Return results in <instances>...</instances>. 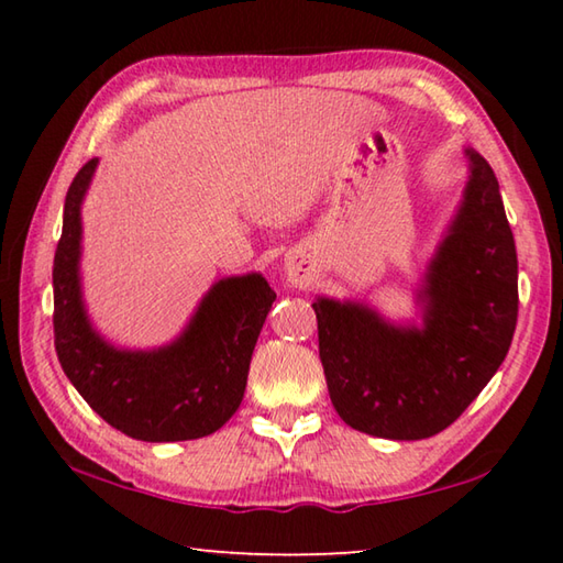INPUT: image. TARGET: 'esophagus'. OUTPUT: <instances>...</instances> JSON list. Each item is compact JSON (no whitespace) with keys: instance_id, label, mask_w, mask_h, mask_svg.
I'll return each mask as SVG.
<instances>
[{"instance_id":"34e87169","label":"esophagus","mask_w":563,"mask_h":563,"mask_svg":"<svg viewBox=\"0 0 563 563\" xmlns=\"http://www.w3.org/2000/svg\"><path fill=\"white\" fill-rule=\"evenodd\" d=\"M288 278L295 283V285H302L305 283V268L300 261H290L288 263Z\"/></svg>"}]
</instances>
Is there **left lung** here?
I'll return each instance as SVG.
<instances>
[{"mask_svg":"<svg viewBox=\"0 0 563 563\" xmlns=\"http://www.w3.org/2000/svg\"><path fill=\"white\" fill-rule=\"evenodd\" d=\"M466 158L464 201L419 290L422 328L393 325L362 302H312L328 393L352 430L427 440L507 357L519 312L517 245L492 166L470 148Z\"/></svg>","mask_w":563,"mask_h":563,"instance_id":"8db88e82","label":"left lung"}]
</instances>
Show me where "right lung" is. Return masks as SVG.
I'll return each instance as SVG.
<instances>
[{"instance_id":"obj_1","label":"right lung","mask_w":563,"mask_h":563,"mask_svg":"<svg viewBox=\"0 0 563 563\" xmlns=\"http://www.w3.org/2000/svg\"><path fill=\"white\" fill-rule=\"evenodd\" d=\"M99 158L74 176L54 253V347L89 407L141 442L213 434L235 415L275 292L261 273L218 280L188 328L158 350H119L91 328L81 300V201Z\"/></svg>"}]
</instances>
